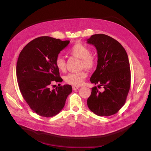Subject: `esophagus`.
Instances as JSON below:
<instances>
[{"mask_svg": "<svg viewBox=\"0 0 151 151\" xmlns=\"http://www.w3.org/2000/svg\"><path fill=\"white\" fill-rule=\"evenodd\" d=\"M79 88V87H78V86H72V89H73V90H78V88Z\"/></svg>", "mask_w": 151, "mask_h": 151, "instance_id": "34e87169", "label": "esophagus"}]
</instances>
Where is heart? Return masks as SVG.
<instances>
[{"label": "heart", "mask_w": 151, "mask_h": 151, "mask_svg": "<svg viewBox=\"0 0 151 151\" xmlns=\"http://www.w3.org/2000/svg\"><path fill=\"white\" fill-rule=\"evenodd\" d=\"M68 52L73 57L81 59V68H84L87 70H91L96 64V60L91 55L90 49L83 43H75L68 50ZM55 65L60 72L65 70V61L63 58L61 57H57L55 60ZM86 77L87 73L86 72L81 70L78 72L68 74L65 76L64 81L68 84L79 86L83 84Z\"/></svg>", "instance_id": "heart-1"}]
</instances>
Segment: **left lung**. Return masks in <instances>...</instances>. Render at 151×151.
<instances>
[{"mask_svg":"<svg viewBox=\"0 0 151 151\" xmlns=\"http://www.w3.org/2000/svg\"><path fill=\"white\" fill-rule=\"evenodd\" d=\"M87 43L96 48L98 65L90 78L91 83L103 87L101 92L94 87L87 105L99 116L117 113L124 105L131 85V70L127 53L122 45L105 34H94Z\"/></svg>","mask_w":151,"mask_h":151,"instance_id":"8db88e82","label":"left lung"}]
</instances>
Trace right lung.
<instances>
[{
	"mask_svg": "<svg viewBox=\"0 0 151 151\" xmlns=\"http://www.w3.org/2000/svg\"><path fill=\"white\" fill-rule=\"evenodd\" d=\"M69 43L68 40L40 37L27 44L19 54L16 67L19 89L30 108L39 116L51 117L58 114L72 91L70 85L50 88L54 82L63 81L55 60Z\"/></svg>",
	"mask_w": 151,
	"mask_h": 151,
	"instance_id": "add662e5",
	"label": "right lung"
}]
</instances>
